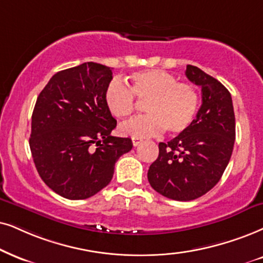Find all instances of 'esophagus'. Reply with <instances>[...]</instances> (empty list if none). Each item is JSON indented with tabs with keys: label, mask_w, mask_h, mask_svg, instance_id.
<instances>
[{
	"label": "esophagus",
	"mask_w": 263,
	"mask_h": 263,
	"mask_svg": "<svg viewBox=\"0 0 263 263\" xmlns=\"http://www.w3.org/2000/svg\"><path fill=\"white\" fill-rule=\"evenodd\" d=\"M142 143V139L141 138H132V144L135 145V147H137V145H139Z\"/></svg>",
	"instance_id": "1"
}]
</instances>
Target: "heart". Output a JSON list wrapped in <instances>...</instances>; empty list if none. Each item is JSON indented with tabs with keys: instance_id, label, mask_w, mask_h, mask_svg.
I'll return each instance as SVG.
<instances>
[{
	"instance_id": "b5f03b06",
	"label": "heart",
	"mask_w": 263,
	"mask_h": 263,
	"mask_svg": "<svg viewBox=\"0 0 263 263\" xmlns=\"http://www.w3.org/2000/svg\"><path fill=\"white\" fill-rule=\"evenodd\" d=\"M128 89L112 80L107 86L104 101L108 110L118 119H125L135 110V97L145 102L147 115L138 116L120 126V134L135 138L158 135L165 128L168 134L187 129L197 115L199 97L195 88L164 70L136 71L128 78Z\"/></svg>"
}]
</instances>
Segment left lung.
<instances>
[{"mask_svg": "<svg viewBox=\"0 0 263 263\" xmlns=\"http://www.w3.org/2000/svg\"><path fill=\"white\" fill-rule=\"evenodd\" d=\"M185 76L201 87V107L185 131L167 143H159V156L148 170L153 189L178 201L194 200L217 184L235 139L228 89L198 66L187 65Z\"/></svg>", "mask_w": 263, "mask_h": 263, "instance_id": "8db88e82", "label": "left lung"}]
</instances>
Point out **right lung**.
Returning <instances> with one entry per match:
<instances>
[{
    "label": "right lung",
    "instance_id": "right-lung-1",
    "mask_svg": "<svg viewBox=\"0 0 263 263\" xmlns=\"http://www.w3.org/2000/svg\"><path fill=\"white\" fill-rule=\"evenodd\" d=\"M111 69L87 62L54 74L36 101L29 144L42 181L63 198L87 199L110 183L115 162L132 149L114 137L104 101Z\"/></svg>",
    "mask_w": 263,
    "mask_h": 263
}]
</instances>
